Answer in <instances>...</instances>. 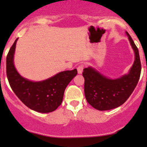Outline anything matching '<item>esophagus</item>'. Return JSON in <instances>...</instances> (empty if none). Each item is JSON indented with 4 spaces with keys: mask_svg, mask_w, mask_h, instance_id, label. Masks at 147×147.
I'll return each instance as SVG.
<instances>
[{
    "mask_svg": "<svg viewBox=\"0 0 147 147\" xmlns=\"http://www.w3.org/2000/svg\"><path fill=\"white\" fill-rule=\"evenodd\" d=\"M84 70V65L83 64H81L79 65L78 67H77V72H78V74H82Z\"/></svg>",
    "mask_w": 147,
    "mask_h": 147,
    "instance_id": "1",
    "label": "esophagus"
}]
</instances>
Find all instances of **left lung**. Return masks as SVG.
Wrapping results in <instances>:
<instances>
[{"label": "left lung", "instance_id": "1", "mask_svg": "<svg viewBox=\"0 0 147 147\" xmlns=\"http://www.w3.org/2000/svg\"><path fill=\"white\" fill-rule=\"evenodd\" d=\"M135 55L134 63L127 74L115 79L102 75L89 66L84 69V93L87 102L94 109L108 111L122 105L132 94L139 81L141 63L139 51L129 34L126 32Z\"/></svg>", "mask_w": 147, "mask_h": 147}]
</instances>
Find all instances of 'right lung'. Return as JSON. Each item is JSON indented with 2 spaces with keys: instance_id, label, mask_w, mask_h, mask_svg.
I'll use <instances>...</instances> for the list:
<instances>
[{
  "instance_id": "obj_1",
  "label": "right lung",
  "mask_w": 147,
  "mask_h": 147,
  "mask_svg": "<svg viewBox=\"0 0 147 147\" xmlns=\"http://www.w3.org/2000/svg\"><path fill=\"white\" fill-rule=\"evenodd\" d=\"M17 41L16 38L6 59L7 76L10 86L20 100L32 110L42 113L55 111L62 103L65 88L77 75V69L60 72L39 82L24 78L18 73L14 63Z\"/></svg>"
}]
</instances>
